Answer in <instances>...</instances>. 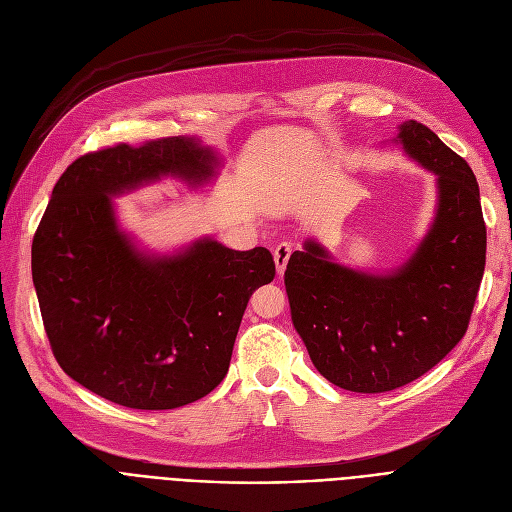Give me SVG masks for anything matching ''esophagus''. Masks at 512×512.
<instances>
[{
	"instance_id": "esophagus-1",
	"label": "esophagus",
	"mask_w": 512,
	"mask_h": 512,
	"mask_svg": "<svg viewBox=\"0 0 512 512\" xmlns=\"http://www.w3.org/2000/svg\"><path fill=\"white\" fill-rule=\"evenodd\" d=\"M290 255H292V247L288 245V242H280V245L274 249V261H276V272H278V276L284 274Z\"/></svg>"
}]
</instances>
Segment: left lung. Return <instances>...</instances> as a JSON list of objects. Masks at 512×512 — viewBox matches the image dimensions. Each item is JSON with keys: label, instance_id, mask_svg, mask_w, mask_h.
Instances as JSON below:
<instances>
[{"label": "left lung", "instance_id": "left-lung-1", "mask_svg": "<svg viewBox=\"0 0 512 512\" xmlns=\"http://www.w3.org/2000/svg\"><path fill=\"white\" fill-rule=\"evenodd\" d=\"M382 145L436 178L434 218L419 245L392 270L369 272L307 238L284 272L292 326L315 369L363 394L405 386L452 351L467 332L486 267V224L467 161L415 120Z\"/></svg>", "mask_w": 512, "mask_h": 512}]
</instances>
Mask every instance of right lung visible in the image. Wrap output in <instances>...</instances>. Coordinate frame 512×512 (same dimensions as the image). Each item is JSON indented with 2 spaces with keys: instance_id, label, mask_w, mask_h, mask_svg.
Wrapping results in <instances>:
<instances>
[{
  "instance_id": "obj_1",
  "label": "right lung",
  "mask_w": 512,
  "mask_h": 512,
  "mask_svg": "<svg viewBox=\"0 0 512 512\" xmlns=\"http://www.w3.org/2000/svg\"><path fill=\"white\" fill-rule=\"evenodd\" d=\"M222 166L201 137H170L78 157L53 186L33 240V284L53 355L80 386L166 411L224 380L249 297L276 276L272 253L213 236L153 251L122 228L114 201L168 178L197 191Z\"/></svg>"
}]
</instances>
